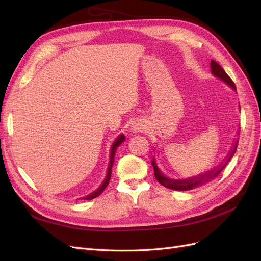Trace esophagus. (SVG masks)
Returning a JSON list of instances; mask_svg holds the SVG:
<instances>
[{"label":"esophagus","instance_id":"esophagus-1","mask_svg":"<svg viewBox=\"0 0 261 261\" xmlns=\"http://www.w3.org/2000/svg\"><path fill=\"white\" fill-rule=\"evenodd\" d=\"M139 129H140L139 125H134V126H132V128H130V130L133 133H137V132H139Z\"/></svg>","mask_w":261,"mask_h":261}]
</instances>
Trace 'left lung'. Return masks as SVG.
Here are the masks:
<instances>
[{
    "label": "left lung",
    "instance_id": "8db88e82",
    "mask_svg": "<svg viewBox=\"0 0 261 261\" xmlns=\"http://www.w3.org/2000/svg\"><path fill=\"white\" fill-rule=\"evenodd\" d=\"M210 68H211V73L213 76L219 78L220 81H222L225 85H227L230 88H232L233 90L236 91V87H235L233 81L230 77H228V75L224 72V69L221 67L216 61H213V60L211 61ZM239 135H240V133L236 134V138H234L232 147L230 150H228V152L225 155L224 159L222 160V162H220L219 165L208 170L207 172L200 173V174H198V175H194V176L188 177V178H172V177L167 176L160 170V168L158 167L155 158H153L151 164H152L153 170H154V176H155L156 180L159 181V183L161 185H163L164 187L170 188V189H174V191H179V192L191 191V189H194L196 187L208 183V181L212 180L213 178H216L220 174L221 171L225 168V165L232 159V156L234 155V153L236 151V147H238Z\"/></svg>",
    "mask_w": 261,
    "mask_h": 261
}]
</instances>
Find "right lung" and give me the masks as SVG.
<instances>
[{"label": "right lung", "instance_id": "right-lung-1", "mask_svg": "<svg viewBox=\"0 0 261 261\" xmlns=\"http://www.w3.org/2000/svg\"><path fill=\"white\" fill-rule=\"evenodd\" d=\"M125 140V136L124 134H121V135H118L117 138L113 141V144L111 146V149H110V161H109V165H108V169H107V174H106V177L103 179V181H102V184L97 188V191H94L93 193L87 195L85 197H83V198L81 199H84V200H91L93 198H96V197H98L102 192L105 191L106 187L109 185V181H110V178H111V173H112V167H113V163H114V156H115V152H116V149L120 147V145L122 143H124Z\"/></svg>", "mask_w": 261, "mask_h": 261}]
</instances>
